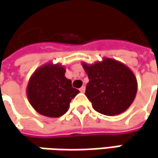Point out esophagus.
I'll return each instance as SVG.
<instances>
[{
    "label": "esophagus",
    "mask_w": 158,
    "mask_h": 158,
    "mask_svg": "<svg viewBox=\"0 0 158 158\" xmlns=\"http://www.w3.org/2000/svg\"><path fill=\"white\" fill-rule=\"evenodd\" d=\"M85 90H86V88H85L84 86H82L81 88H79V91H80L81 93H84V92H85Z\"/></svg>",
    "instance_id": "esophagus-1"
}]
</instances>
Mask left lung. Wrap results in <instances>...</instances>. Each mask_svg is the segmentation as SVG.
Segmentation results:
<instances>
[{
	"label": "left lung",
	"mask_w": 158,
	"mask_h": 158,
	"mask_svg": "<svg viewBox=\"0 0 158 158\" xmlns=\"http://www.w3.org/2000/svg\"><path fill=\"white\" fill-rule=\"evenodd\" d=\"M88 77L86 93L93 108L105 115H116L127 110L137 93V79L124 64L104 59L92 65L83 63Z\"/></svg>",
	"instance_id": "1"
}]
</instances>
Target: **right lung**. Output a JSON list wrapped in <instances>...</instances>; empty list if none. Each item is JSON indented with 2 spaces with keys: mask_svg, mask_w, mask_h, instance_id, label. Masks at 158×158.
<instances>
[{
  "mask_svg": "<svg viewBox=\"0 0 158 158\" xmlns=\"http://www.w3.org/2000/svg\"><path fill=\"white\" fill-rule=\"evenodd\" d=\"M65 69L58 64L44 65L29 79L27 93L34 109L48 117H60L69 109L70 103L79 91L65 78Z\"/></svg>",
  "mask_w": 158,
  "mask_h": 158,
  "instance_id": "add662e5",
  "label": "right lung"
}]
</instances>
